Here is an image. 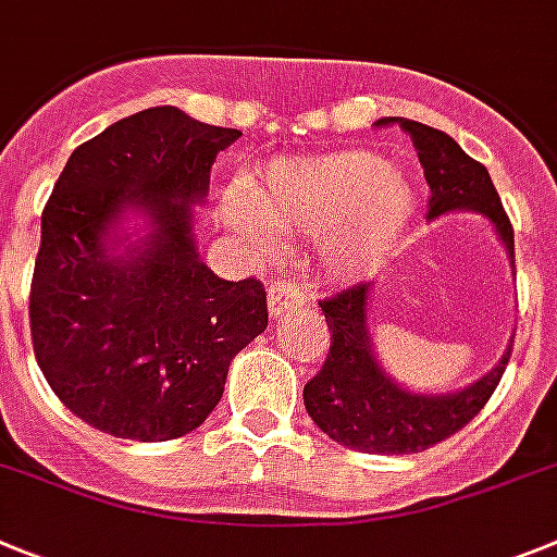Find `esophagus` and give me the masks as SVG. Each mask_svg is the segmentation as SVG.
<instances>
[{
    "mask_svg": "<svg viewBox=\"0 0 557 557\" xmlns=\"http://www.w3.org/2000/svg\"><path fill=\"white\" fill-rule=\"evenodd\" d=\"M304 306V293L298 289V284L289 282H273L268 287V309L270 318H282L289 309H300Z\"/></svg>",
    "mask_w": 557,
    "mask_h": 557,
    "instance_id": "esophagus-1",
    "label": "esophagus"
}]
</instances>
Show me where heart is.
<instances>
[{"mask_svg": "<svg viewBox=\"0 0 557 557\" xmlns=\"http://www.w3.org/2000/svg\"><path fill=\"white\" fill-rule=\"evenodd\" d=\"M417 207L406 173L370 151H336L278 162L248 193H228L221 215L257 253L275 237H318L331 282H361L400 251Z\"/></svg>", "mask_w": 557, "mask_h": 557, "instance_id": "heart-1", "label": "heart"}]
</instances>
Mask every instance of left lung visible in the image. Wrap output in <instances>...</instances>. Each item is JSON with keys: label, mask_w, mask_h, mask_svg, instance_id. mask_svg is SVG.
I'll list each match as a JSON object with an SVG mask.
<instances>
[{"label": "left lung", "mask_w": 557, "mask_h": 557, "mask_svg": "<svg viewBox=\"0 0 557 557\" xmlns=\"http://www.w3.org/2000/svg\"><path fill=\"white\" fill-rule=\"evenodd\" d=\"M414 143L431 187L428 221L450 212H475L513 268V228L486 168L445 132L420 121L397 119ZM372 284H359L336 298L320 300L331 331V354L323 370L304 386L306 414L329 438L359 453L408 456L438 445L461 431L486 406L511 359V342L497 364L478 381L450 392H417L400 384L375 354L370 331Z\"/></svg>", "instance_id": "obj_1"}]
</instances>
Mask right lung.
<instances>
[{
  "label": "right lung",
  "instance_id": "add662e5",
  "mask_svg": "<svg viewBox=\"0 0 557 557\" xmlns=\"http://www.w3.org/2000/svg\"><path fill=\"white\" fill-rule=\"evenodd\" d=\"M239 135L149 107L74 149L46 203L35 359L63 406L110 436L196 431L234 356L268 329L262 284L215 275L196 243L215 157Z\"/></svg>",
  "mask_w": 557,
  "mask_h": 557
}]
</instances>
